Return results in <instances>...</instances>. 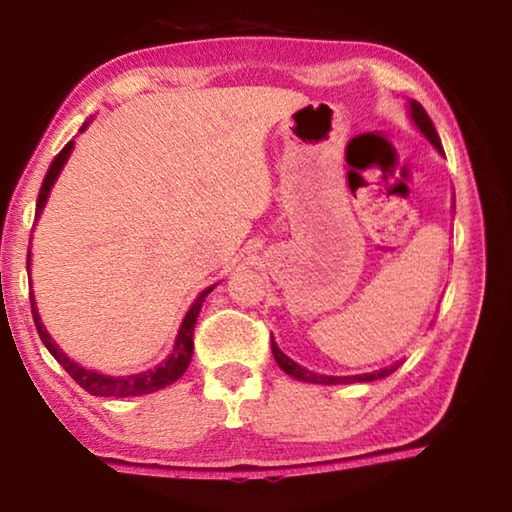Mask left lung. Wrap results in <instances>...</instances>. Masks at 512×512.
Listing matches in <instances>:
<instances>
[{
    "instance_id": "obj_1",
    "label": "left lung",
    "mask_w": 512,
    "mask_h": 512,
    "mask_svg": "<svg viewBox=\"0 0 512 512\" xmlns=\"http://www.w3.org/2000/svg\"><path fill=\"white\" fill-rule=\"evenodd\" d=\"M411 117L415 121V126L420 128L422 135L427 137V140L436 146L438 151H443V144H440V137L436 133V126H433L431 117L427 115V110H424L418 101H411ZM271 348H273V357L277 361V366H280L287 375L296 377L300 381H307V384H354V381H375V379H384L388 375H393V372L400 368V363H395L391 368H384V370H377V372H370V375H354V377H329V375H316V372H311L307 368L298 366L296 361H291L287 354H284L280 348H277L275 341H271Z\"/></svg>"
}]
</instances>
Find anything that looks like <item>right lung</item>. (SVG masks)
Segmentation results:
<instances>
[{
	"instance_id": "obj_1",
	"label": "right lung",
	"mask_w": 512,
	"mask_h": 512,
	"mask_svg": "<svg viewBox=\"0 0 512 512\" xmlns=\"http://www.w3.org/2000/svg\"><path fill=\"white\" fill-rule=\"evenodd\" d=\"M88 124H85L81 131H85ZM74 149V140L69 142L63 151H60L54 162H51V167L45 176V183L40 187V196H38V205H36V216H40L42 207L47 203V196L51 192V185L56 183L60 169L65 167V162L69 158V153ZM29 268V266H27ZM212 291L205 289L201 296L196 298V302L192 305V309L187 311V316L183 320V325H180V332H178V339L176 345H173V352L171 357L160 363L155 370H146L140 372V375H128V377H108V375H99V372H92V370H85L81 368L79 363L69 361V357H65L63 352L58 350V345L51 341V336L47 334L45 325L40 323V316H38V309H36V300H33V293H31V314H33V323H36V329L40 334V341L45 343V348L51 352V357H54L60 366L67 370V375L72 377L76 384H79L83 391H88L90 395H99V397H135V395H149L160 391V388H167L173 381L180 379L185 375V370L189 366V361H192V354H194V327H196V318L201 314V307H203V300L207 293Z\"/></svg>"
}]
</instances>
